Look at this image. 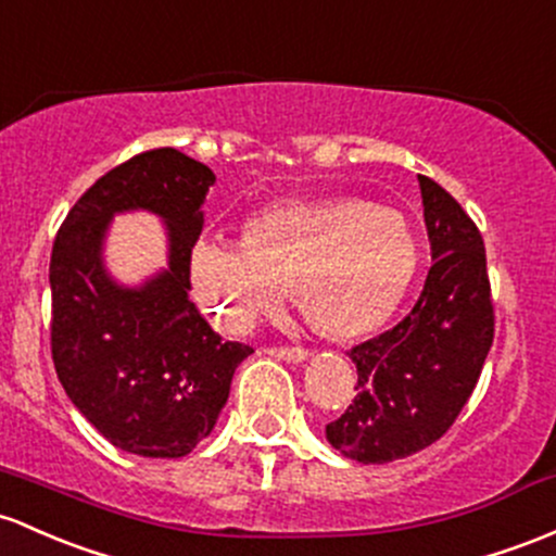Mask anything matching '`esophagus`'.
I'll return each mask as SVG.
<instances>
[{
	"label": "esophagus",
	"instance_id": "esophagus-1",
	"mask_svg": "<svg viewBox=\"0 0 556 556\" xmlns=\"http://www.w3.org/2000/svg\"><path fill=\"white\" fill-rule=\"evenodd\" d=\"M274 356L285 358V362H306L308 358V348H301V345H277L271 348Z\"/></svg>",
	"mask_w": 556,
	"mask_h": 556
}]
</instances>
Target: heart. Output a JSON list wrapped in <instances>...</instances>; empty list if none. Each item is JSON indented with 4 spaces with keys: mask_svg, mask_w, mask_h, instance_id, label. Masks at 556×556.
I'll list each match as a JSON object with an SVG mask.
<instances>
[{
    "mask_svg": "<svg viewBox=\"0 0 556 556\" xmlns=\"http://www.w3.org/2000/svg\"><path fill=\"white\" fill-rule=\"evenodd\" d=\"M417 268L401 213L362 200H290L245 224L242 242L203 237L192 250L200 303L224 332H242L292 285L321 332L353 338L386 321Z\"/></svg>",
    "mask_w": 556,
    "mask_h": 556,
    "instance_id": "1",
    "label": "heart"
}]
</instances>
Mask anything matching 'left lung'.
Returning <instances> with one entry per match:
<instances>
[{
  "mask_svg": "<svg viewBox=\"0 0 556 556\" xmlns=\"http://www.w3.org/2000/svg\"><path fill=\"white\" fill-rule=\"evenodd\" d=\"M419 189L432 255L425 288L399 325L348 351L356 399L327 425V441L362 465L406 459L446 435L493 343L483 235L430 176Z\"/></svg>",
  "mask_w": 556,
  "mask_h": 556,
  "instance_id": "1",
  "label": "left lung"
}]
</instances>
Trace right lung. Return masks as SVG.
I'll return each instance as SVG.
<instances>
[{
	"label": "right lung",
	"mask_w": 556,
	"mask_h": 556,
	"mask_svg": "<svg viewBox=\"0 0 556 556\" xmlns=\"http://www.w3.org/2000/svg\"><path fill=\"white\" fill-rule=\"evenodd\" d=\"M213 170L174 148L139 152L91 185L58 229L50 261V345L60 386L113 446L179 459L216 425L245 343L222 340L189 301L192 248L203 231ZM167 218L169 268L139 291L101 266L113 212Z\"/></svg>",
	"instance_id": "right-lung-1"
}]
</instances>
